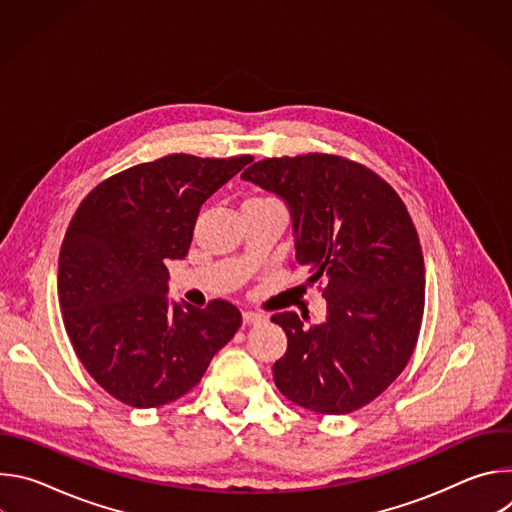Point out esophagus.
<instances>
[{
  "instance_id": "obj_1",
  "label": "esophagus",
  "mask_w": 512,
  "mask_h": 512,
  "mask_svg": "<svg viewBox=\"0 0 512 512\" xmlns=\"http://www.w3.org/2000/svg\"><path fill=\"white\" fill-rule=\"evenodd\" d=\"M265 316L263 314H257V312H251V310H245L243 312V322L245 324H257V322H261Z\"/></svg>"
}]
</instances>
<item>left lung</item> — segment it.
<instances>
[{
	"instance_id": "1",
	"label": "left lung",
	"mask_w": 512,
	"mask_h": 512,
	"mask_svg": "<svg viewBox=\"0 0 512 512\" xmlns=\"http://www.w3.org/2000/svg\"><path fill=\"white\" fill-rule=\"evenodd\" d=\"M289 206L296 263L324 283L326 320L273 314L287 336L273 381L291 401L344 415L377 399L415 350L425 265L399 194L373 170L332 154L267 158L243 174Z\"/></svg>"
}]
</instances>
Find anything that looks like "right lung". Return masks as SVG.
I'll return each instance as SVG.
<instances>
[{
	"instance_id": "add662e5",
	"label": "right lung",
	"mask_w": 512,
	"mask_h": 512,
	"mask_svg": "<svg viewBox=\"0 0 512 512\" xmlns=\"http://www.w3.org/2000/svg\"><path fill=\"white\" fill-rule=\"evenodd\" d=\"M251 160L170 154L103 180L72 216L58 304L83 367L117 401L180 399L239 330L231 302H170L166 261L186 257L202 202Z\"/></svg>"
}]
</instances>
